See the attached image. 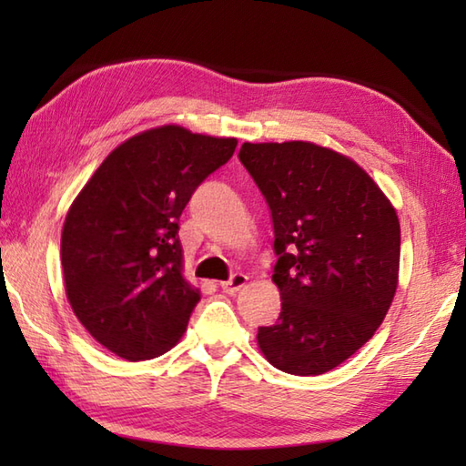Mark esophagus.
Here are the masks:
<instances>
[{"label": "esophagus", "mask_w": 466, "mask_h": 466, "mask_svg": "<svg viewBox=\"0 0 466 466\" xmlns=\"http://www.w3.org/2000/svg\"><path fill=\"white\" fill-rule=\"evenodd\" d=\"M246 284H248V276H246V274H240V272L232 274V279H230V280L220 282L222 290H224L226 294H236L238 290H242Z\"/></svg>", "instance_id": "1"}]
</instances>
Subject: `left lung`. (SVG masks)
<instances>
[{
	"label": "left lung",
	"instance_id": "left-lung-1",
	"mask_svg": "<svg viewBox=\"0 0 466 466\" xmlns=\"http://www.w3.org/2000/svg\"><path fill=\"white\" fill-rule=\"evenodd\" d=\"M240 162L260 187L279 256L282 310L258 346L296 376L332 370L372 339L399 284L400 224L362 167L312 142L250 144Z\"/></svg>",
	"mask_w": 466,
	"mask_h": 466
}]
</instances>
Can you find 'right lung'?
Masks as SVG:
<instances>
[{"instance_id":"add662e5","label":"right lung","mask_w":466,"mask_h":466,"mask_svg":"<svg viewBox=\"0 0 466 466\" xmlns=\"http://www.w3.org/2000/svg\"><path fill=\"white\" fill-rule=\"evenodd\" d=\"M236 144L152 127L117 146L77 194L62 232L66 294L107 350L147 360L182 339L200 290L182 276L180 216Z\"/></svg>"}]
</instances>
